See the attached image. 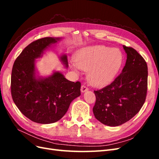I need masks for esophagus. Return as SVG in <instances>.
I'll list each match as a JSON object with an SVG mask.
<instances>
[{"label": "esophagus", "mask_w": 159, "mask_h": 159, "mask_svg": "<svg viewBox=\"0 0 159 159\" xmlns=\"http://www.w3.org/2000/svg\"><path fill=\"white\" fill-rule=\"evenodd\" d=\"M88 90V88L86 87L85 85H81V92H82V93L85 92V91H87Z\"/></svg>", "instance_id": "esophagus-1"}]
</instances>
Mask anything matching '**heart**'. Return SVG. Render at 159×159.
Here are the masks:
<instances>
[{"label": "heart", "mask_w": 159, "mask_h": 159, "mask_svg": "<svg viewBox=\"0 0 159 159\" xmlns=\"http://www.w3.org/2000/svg\"><path fill=\"white\" fill-rule=\"evenodd\" d=\"M122 54L117 49L97 45L84 48L75 56L71 64L75 71H88V79L95 86H104L112 81L122 64Z\"/></svg>", "instance_id": "b5f03b06"}]
</instances>
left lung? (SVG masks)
<instances>
[{"label":"left lung","mask_w":159,"mask_h":159,"mask_svg":"<svg viewBox=\"0 0 159 159\" xmlns=\"http://www.w3.org/2000/svg\"><path fill=\"white\" fill-rule=\"evenodd\" d=\"M123 48L127 57L121 73L111 84L94 90L95 117L111 127L121 125L132 119L140 111L147 97V62L133 48L123 46Z\"/></svg>","instance_id":"8db88e82"}]
</instances>
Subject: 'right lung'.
I'll return each instance as SVG.
<instances>
[{
	"label": "right lung",
	"instance_id": "obj_1",
	"mask_svg": "<svg viewBox=\"0 0 159 159\" xmlns=\"http://www.w3.org/2000/svg\"><path fill=\"white\" fill-rule=\"evenodd\" d=\"M60 38L46 37L32 42L22 50L13 64L11 95L20 112L31 121L49 124L58 121L71 102L80 95L81 83L70 81L56 71L46 78L36 79L35 59ZM61 60L68 67L66 55Z\"/></svg>",
	"mask_w": 159,
	"mask_h": 159
}]
</instances>
